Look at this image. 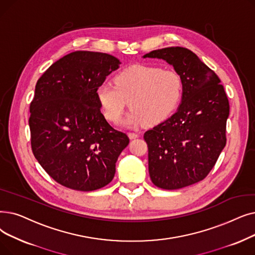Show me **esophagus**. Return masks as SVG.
Instances as JSON below:
<instances>
[{"instance_id":"esophagus-1","label":"esophagus","mask_w":255,"mask_h":255,"mask_svg":"<svg viewBox=\"0 0 255 255\" xmlns=\"http://www.w3.org/2000/svg\"><path fill=\"white\" fill-rule=\"evenodd\" d=\"M128 136L130 139H133V138H136L138 137V134L137 133H134V132H129L128 133Z\"/></svg>"}]
</instances>
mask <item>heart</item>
I'll list each match as a JSON object with an SVG mask.
<instances>
[{"mask_svg":"<svg viewBox=\"0 0 255 255\" xmlns=\"http://www.w3.org/2000/svg\"><path fill=\"white\" fill-rule=\"evenodd\" d=\"M183 93L180 75L157 66L133 65L118 73L114 85L97 87V99L106 120L118 123L128 105L127 124L156 125L167 120L179 105Z\"/></svg>","mask_w":255,"mask_h":255,"instance_id":"b5f03b06","label":"heart"}]
</instances>
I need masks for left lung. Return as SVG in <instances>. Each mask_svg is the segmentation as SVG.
<instances>
[{
    "label": "left lung",
    "instance_id": "left-lung-1",
    "mask_svg": "<svg viewBox=\"0 0 255 255\" xmlns=\"http://www.w3.org/2000/svg\"><path fill=\"white\" fill-rule=\"evenodd\" d=\"M146 57L165 60L182 79L178 110L143 134L152 182L163 190L182 189L215 167L226 145L229 102L219 77L191 50L170 47Z\"/></svg>",
    "mask_w": 255,
    "mask_h": 255
}]
</instances>
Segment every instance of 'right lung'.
Segmentation results:
<instances>
[{"label":"right lung","mask_w":255,"mask_h":255,"mask_svg":"<svg viewBox=\"0 0 255 255\" xmlns=\"http://www.w3.org/2000/svg\"><path fill=\"white\" fill-rule=\"evenodd\" d=\"M120 60L76 51L42 74L30 104L31 148L50 177L69 189L91 192L113 180L119 155L129 143L101 114L97 87Z\"/></svg>","instance_id":"right-lung-1"}]
</instances>
